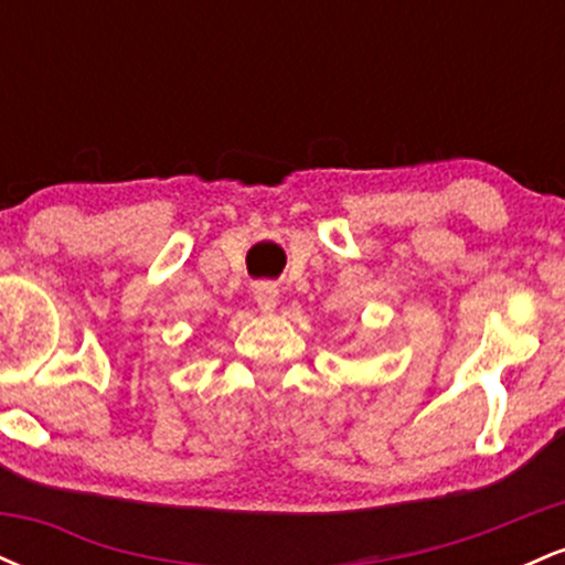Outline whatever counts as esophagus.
Returning a JSON list of instances; mask_svg holds the SVG:
<instances>
[{
	"mask_svg": "<svg viewBox=\"0 0 565 565\" xmlns=\"http://www.w3.org/2000/svg\"><path fill=\"white\" fill-rule=\"evenodd\" d=\"M255 302L260 308V313H274L278 302V289L274 284H255Z\"/></svg>",
	"mask_w": 565,
	"mask_h": 565,
	"instance_id": "esophagus-1",
	"label": "esophagus"
}]
</instances>
